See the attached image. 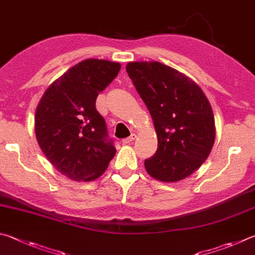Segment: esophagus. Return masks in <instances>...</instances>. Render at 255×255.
Wrapping results in <instances>:
<instances>
[{
  "label": "esophagus",
  "mask_w": 255,
  "mask_h": 255,
  "mask_svg": "<svg viewBox=\"0 0 255 255\" xmlns=\"http://www.w3.org/2000/svg\"><path fill=\"white\" fill-rule=\"evenodd\" d=\"M136 135L135 133H131L130 136L129 137H127V138H125V139H123V143H125V145H127V143H130V142H132L133 140L136 139Z\"/></svg>",
  "instance_id": "obj_1"
}]
</instances>
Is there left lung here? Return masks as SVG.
Masks as SVG:
<instances>
[{"mask_svg": "<svg viewBox=\"0 0 255 255\" xmlns=\"http://www.w3.org/2000/svg\"><path fill=\"white\" fill-rule=\"evenodd\" d=\"M127 73L154 122L156 154L145 160L152 178L175 183L207 159L215 141V120L204 92L191 78L157 61H135Z\"/></svg>", "mask_w": 255, "mask_h": 255, "instance_id": "8db88e82", "label": "left lung"}]
</instances>
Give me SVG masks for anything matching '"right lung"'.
I'll list each match as a JSON object with an SVG mask.
<instances>
[{
  "mask_svg": "<svg viewBox=\"0 0 255 255\" xmlns=\"http://www.w3.org/2000/svg\"><path fill=\"white\" fill-rule=\"evenodd\" d=\"M120 68L108 60H83L51 83L39 101L36 140L54 168L71 180L100 177L116 155L96 99Z\"/></svg>",
  "mask_w": 255,
  "mask_h": 255,
  "instance_id": "1",
  "label": "right lung"
}]
</instances>
